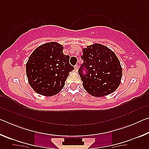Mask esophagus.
<instances>
[{
  "label": "esophagus",
  "instance_id": "esophagus-1",
  "mask_svg": "<svg viewBox=\"0 0 149 149\" xmlns=\"http://www.w3.org/2000/svg\"><path fill=\"white\" fill-rule=\"evenodd\" d=\"M74 68H75V71H77V70H78V65L77 64H76L74 66Z\"/></svg>",
  "mask_w": 149,
  "mask_h": 149
}]
</instances>
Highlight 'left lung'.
<instances>
[{
	"instance_id": "left-lung-1",
	"label": "left lung",
	"mask_w": 149,
	"mask_h": 149,
	"mask_svg": "<svg viewBox=\"0 0 149 149\" xmlns=\"http://www.w3.org/2000/svg\"><path fill=\"white\" fill-rule=\"evenodd\" d=\"M84 63L78 72L84 89L95 97L114 91L120 84L122 69L115 53L104 45L94 44L83 50Z\"/></svg>"
}]
</instances>
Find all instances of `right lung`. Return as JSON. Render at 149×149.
I'll return each instance as SVG.
<instances>
[{
    "instance_id": "right-lung-1",
    "label": "right lung",
    "mask_w": 149,
    "mask_h": 149,
    "mask_svg": "<svg viewBox=\"0 0 149 149\" xmlns=\"http://www.w3.org/2000/svg\"><path fill=\"white\" fill-rule=\"evenodd\" d=\"M62 45L48 42L35 49L26 64L27 77L35 92L52 96L62 89L69 73L74 69L69 55L63 54Z\"/></svg>"
}]
</instances>
